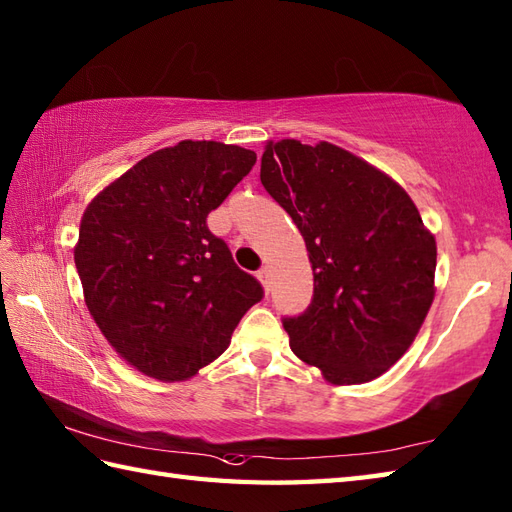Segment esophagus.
I'll return each mask as SVG.
<instances>
[{"mask_svg": "<svg viewBox=\"0 0 512 512\" xmlns=\"http://www.w3.org/2000/svg\"><path fill=\"white\" fill-rule=\"evenodd\" d=\"M257 277H259V281H262V286H264L266 290H270V281H273V275H270V268H268V266L259 268Z\"/></svg>", "mask_w": 512, "mask_h": 512, "instance_id": "esophagus-1", "label": "esophagus"}]
</instances>
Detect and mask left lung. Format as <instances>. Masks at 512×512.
<instances>
[{
    "mask_svg": "<svg viewBox=\"0 0 512 512\" xmlns=\"http://www.w3.org/2000/svg\"><path fill=\"white\" fill-rule=\"evenodd\" d=\"M264 189L306 239L314 295L286 317L290 347L332 385L385 374L433 303L436 237L398 182L332 143L279 140L262 156Z\"/></svg>",
    "mask_w": 512,
    "mask_h": 512,
    "instance_id": "left-lung-1",
    "label": "left lung"
}]
</instances>
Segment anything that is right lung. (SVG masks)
<instances>
[{
  "label": "right lung",
  "mask_w": 512,
  "mask_h": 512,
  "mask_svg": "<svg viewBox=\"0 0 512 512\" xmlns=\"http://www.w3.org/2000/svg\"><path fill=\"white\" fill-rule=\"evenodd\" d=\"M255 160L237 145L182 140L136 162L85 209L74 246L85 306L145 376H195L262 301V284L206 226Z\"/></svg>",
  "instance_id": "right-lung-1"
}]
</instances>
